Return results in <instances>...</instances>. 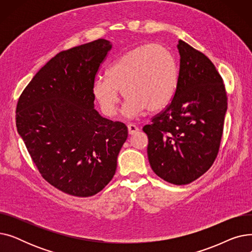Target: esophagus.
Wrapping results in <instances>:
<instances>
[{
	"instance_id": "esophagus-1",
	"label": "esophagus",
	"mask_w": 252,
	"mask_h": 252,
	"mask_svg": "<svg viewBox=\"0 0 252 252\" xmlns=\"http://www.w3.org/2000/svg\"><path fill=\"white\" fill-rule=\"evenodd\" d=\"M127 129H128L129 135H134L139 130V127L135 124H128L127 125Z\"/></svg>"
}]
</instances>
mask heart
I'll use <instances>...</instances> for the list:
<instances>
[{
	"mask_svg": "<svg viewBox=\"0 0 252 252\" xmlns=\"http://www.w3.org/2000/svg\"><path fill=\"white\" fill-rule=\"evenodd\" d=\"M177 84L178 67L171 52L160 44H145L117 58L109 66L107 77H96L93 94L103 113L113 116L122 91L126 99L124 113L135 116L145 109L162 108L174 97Z\"/></svg>",
	"mask_w": 252,
	"mask_h": 252,
	"instance_id": "heart-1",
	"label": "heart"
}]
</instances>
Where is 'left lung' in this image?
<instances>
[{
  "instance_id": "left-lung-1",
  "label": "left lung",
  "mask_w": 252,
  "mask_h": 252,
  "mask_svg": "<svg viewBox=\"0 0 252 252\" xmlns=\"http://www.w3.org/2000/svg\"><path fill=\"white\" fill-rule=\"evenodd\" d=\"M177 89L166 107L143 127L154 173L174 185L201 177L218 157L228 107L226 87L204 54L179 41Z\"/></svg>"
}]
</instances>
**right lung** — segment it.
Returning a JSON list of instances; mask_svg holds the SVG:
<instances>
[{"mask_svg": "<svg viewBox=\"0 0 252 252\" xmlns=\"http://www.w3.org/2000/svg\"><path fill=\"white\" fill-rule=\"evenodd\" d=\"M111 48L99 38L58 53L17 102V130L39 174L76 197L93 196L107 186L127 138L124 123L94 109L93 84Z\"/></svg>", "mask_w": 252, "mask_h": 252, "instance_id": "add662e5", "label": "right lung"}]
</instances>
